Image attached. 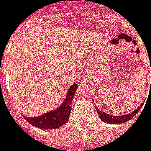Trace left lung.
Wrapping results in <instances>:
<instances>
[{"instance_id":"8db88e82","label":"left lung","mask_w":151,"mask_h":151,"mask_svg":"<svg viewBox=\"0 0 151 151\" xmlns=\"http://www.w3.org/2000/svg\"><path fill=\"white\" fill-rule=\"evenodd\" d=\"M144 103H142L140 106L134 110L132 113H129V114H125L123 116H112V115H108L106 113H104L103 111H100V110H97V113H98V116L100 117V119H101L104 122L106 123H109V124H121V123H124L126 122L128 120H130V119H132L138 112L141 109V107L143 106Z\"/></svg>"}]
</instances>
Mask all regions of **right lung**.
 Masks as SVG:
<instances>
[{
  "label": "right lung",
  "instance_id": "right-lung-1",
  "mask_svg": "<svg viewBox=\"0 0 151 151\" xmlns=\"http://www.w3.org/2000/svg\"><path fill=\"white\" fill-rule=\"evenodd\" d=\"M78 86L76 83L73 84L67 91L65 101L62 104L56 108L55 111L47 112L44 115L37 117H26L24 116L26 120L33 126L43 130L57 129L65 125L69 120V116L71 110V102L76 91Z\"/></svg>",
  "mask_w": 151,
  "mask_h": 151
}]
</instances>
